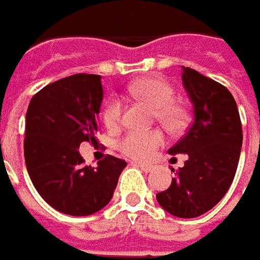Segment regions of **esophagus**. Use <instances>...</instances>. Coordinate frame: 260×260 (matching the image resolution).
Listing matches in <instances>:
<instances>
[{
	"instance_id": "1",
	"label": "esophagus",
	"mask_w": 260,
	"mask_h": 260,
	"mask_svg": "<svg viewBox=\"0 0 260 260\" xmlns=\"http://www.w3.org/2000/svg\"><path fill=\"white\" fill-rule=\"evenodd\" d=\"M134 166H137L139 169H142L144 173H149L153 170V166L151 165H146V163H134Z\"/></svg>"
}]
</instances>
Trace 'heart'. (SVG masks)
I'll return each instance as SVG.
<instances>
[{
  "mask_svg": "<svg viewBox=\"0 0 260 260\" xmlns=\"http://www.w3.org/2000/svg\"><path fill=\"white\" fill-rule=\"evenodd\" d=\"M127 91L134 99L147 103L156 110L157 120L170 132L182 130L187 114L182 106L173 103L175 90L163 77L149 76L136 80L128 85ZM121 118V103L117 99L110 100L103 113L104 124L110 128L116 127ZM165 142V137L158 130L150 132H128L117 142V149L127 157L134 160H147L154 150Z\"/></svg>",
  "mask_w": 260,
  "mask_h": 260,
  "instance_id": "heart-1",
  "label": "heart"
}]
</instances>
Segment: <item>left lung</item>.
Masks as SVG:
<instances>
[{
    "label": "left lung",
    "mask_w": 260,
    "mask_h": 260,
    "mask_svg": "<svg viewBox=\"0 0 260 260\" xmlns=\"http://www.w3.org/2000/svg\"><path fill=\"white\" fill-rule=\"evenodd\" d=\"M182 81L194 120L169 153L186 154V161L156 199L170 215L190 219L209 212L229 190L243 136L238 106L224 85L190 67H182Z\"/></svg>",
    "instance_id": "8db88e82"
}]
</instances>
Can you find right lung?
Returning <instances> with one entry per match:
<instances>
[{
	"label": "right lung",
	"instance_id": "right-lung-1",
	"mask_svg": "<svg viewBox=\"0 0 260 260\" xmlns=\"http://www.w3.org/2000/svg\"><path fill=\"white\" fill-rule=\"evenodd\" d=\"M103 103L102 76L74 74L45 85L31 99L25 114L24 157L40 196L55 210L88 216L109 203L121 158L107 156L85 166L81 143L95 144Z\"/></svg>",
	"mask_w": 260,
	"mask_h": 260
}]
</instances>
